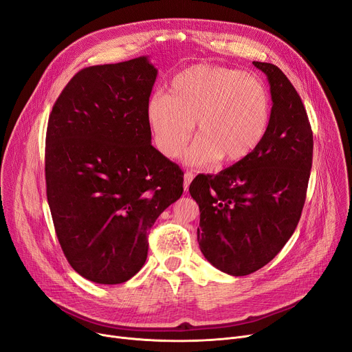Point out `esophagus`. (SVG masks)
I'll return each mask as SVG.
<instances>
[{
  "label": "esophagus",
  "mask_w": 352,
  "mask_h": 352,
  "mask_svg": "<svg viewBox=\"0 0 352 352\" xmlns=\"http://www.w3.org/2000/svg\"><path fill=\"white\" fill-rule=\"evenodd\" d=\"M192 178H194L192 171H187L186 174H184V190H186V191H188V187H190Z\"/></svg>",
  "instance_id": "obj_1"
}]
</instances>
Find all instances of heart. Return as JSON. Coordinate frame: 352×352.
I'll return each mask as SVG.
<instances>
[{"mask_svg": "<svg viewBox=\"0 0 352 352\" xmlns=\"http://www.w3.org/2000/svg\"><path fill=\"white\" fill-rule=\"evenodd\" d=\"M271 100L265 85L247 72L199 64L178 72L168 96L146 104V121L158 151L178 158L197 134L187 162L210 165L221 158L235 164L248 158L267 135Z\"/></svg>", "mask_w": 352, "mask_h": 352, "instance_id": "b5f03b06", "label": "heart"}]
</instances>
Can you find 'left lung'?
<instances>
[{
  "mask_svg": "<svg viewBox=\"0 0 352 352\" xmlns=\"http://www.w3.org/2000/svg\"><path fill=\"white\" fill-rule=\"evenodd\" d=\"M268 78L272 108L265 138L245 160L217 175H198L190 194L199 207L201 252L234 276L267 265L301 218L312 165V129L285 74L252 63Z\"/></svg>",
  "mask_w": 352,
  "mask_h": 352,
  "instance_id": "obj_1",
  "label": "left lung"
}]
</instances>
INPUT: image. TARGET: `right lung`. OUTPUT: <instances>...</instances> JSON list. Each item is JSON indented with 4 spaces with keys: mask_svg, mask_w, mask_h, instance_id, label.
<instances>
[{
    "mask_svg": "<svg viewBox=\"0 0 352 352\" xmlns=\"http://www.w3.org/2000/svg\"><path fill=\"white\" fill-rule=\"evenodd\" d=\"M157 68L146 57L82 68L48 118L47 199L58 243L84 278L114 285L144 265L148 230L182 195L184 173L151 145Z\"/></svg>",
    "mask_w": 352,
    "mask_h": 352,
    "instance_id": "1",
    "label": "right lung"
}]
</instances>
